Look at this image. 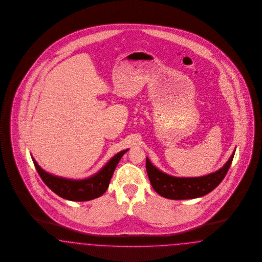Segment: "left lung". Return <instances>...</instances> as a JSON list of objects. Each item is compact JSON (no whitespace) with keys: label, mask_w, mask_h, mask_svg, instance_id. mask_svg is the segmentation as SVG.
I'll list each match as a JSON object with an SVG mask.
<instances>
[{"label":"left lung","mask_w":262,"mask_h":262,"mask_svg":"<svg viewBox=\"0 0 262 262\" xmlns=\"http://www.w3.org/2000/svg\"><path fill=\"white\" fill-rule=\"evenodd\" d=\"M236 149L225 165L219 170L203 177L178 178L156 168L146 158V170L151 185L159 195L167 199L187 200L203 197L211 192L225 178L230 168Z\"/></svg>","instance_id":"1"}]
</instances>
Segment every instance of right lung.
I'll return each mask as SVG.
<instances>
[{
  "instance_id": "add662e5",
  "label": "right lung",
  "mask_w": 262,
  "mask_h": 262,
  "mask_svg": "<svg viewBox=\"0 0 262 262\" xmlns=\"http://www.w3.org/2000/svg\"><path fill=\"white\" fill-rule=\"evenodd\" d=\"M128 149L120 151L111 158L97 172L82 179L53 176L42 169L32 156L33 163L45 184L63 199L74 202H84L102 196L108 188L116 167Z\"/></svg>"
}]
</instances>
